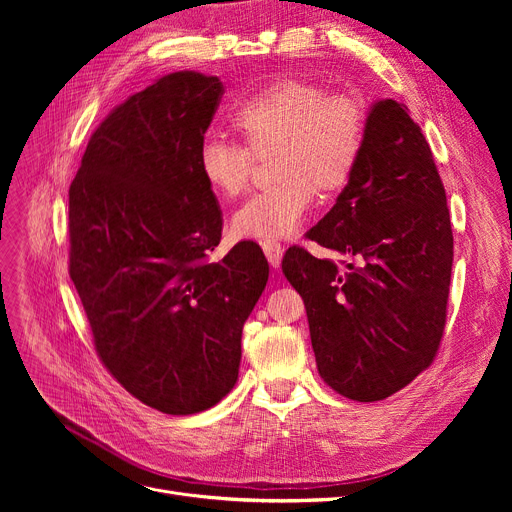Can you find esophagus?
<instances>
[{
	"label": "esophagus",
	"instance_id": "esophagus-1",
	"mask_svg": "<svg viewBox=\"0 0 512 512\" xmlns=\"http://www.w3.org/2000/svg\"><path fill=\"white\" fill-rule=\"evenodd\" d=\"M261 249L267 257V261H270V265L278 267L282 263V255H284V247L280 245L278 240H263L261 242Z\"/></svg>",
	"mask_w": 512,
	"mask_h": 512
}]
</instances>
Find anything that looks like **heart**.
<instances>
[{"label":"heart","mask_w":512,"mask_h":512,"mask_svg":"<svg viewBox=\"0 0 512 512\" xmlns=\"http://www.w3.org/2000/svg\"><path fill=\"white\" fill-rule=\"evenodd\" d=\"M230 128L242 145L207 139L199 174L211 193L234 199L245 191L253 158L274 151V186L253 195L232 215L240 238L276 240L297 232L315 193L334 197L355 176L365 145L367 114L359 99L328 93L313 80L282 76L240 101Z\"/></svg>","instance_id":"1"}]
</instances>
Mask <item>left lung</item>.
I'll return each instance as SVG.
<instances>
[{
  "label": "left lung",
  "instance_id": "1",
  "mask_svg": "<svg viewBox=\"0 0 512 512\" xmlns=\"http://www.w3.org/2000/svg\"><path fill=\"white\" fill-rule=\"evenodd\" d=\"M307 236L348 259L290 247L282 261L305 301L317 371L346 398L384 400L434 361L452 272L444 184L407 105H371L355 176Z\"/></svg>",
  "mask_w": 512,
  "mask_h": 512
}]
</instances>
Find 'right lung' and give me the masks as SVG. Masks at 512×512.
Listing matches in <instances>:
<instances>
[{"label": "right lung", "instance_id": "add662e5", "mask_svg": "<svg viewBox=\"0 0 512 512\" xmlns=\"http://www.w3.org/2000/svg\"><path fill=\"white\" fill-rule=\"evenodd\" d=\"M224 85L195 70L157 78L91 134L70 184V278L95 351L147 407L211 409L234 388L242 326L270 265L238 242L218 263L222 211L199 149Z\"/></svg>", "mask_w": 512, "mask_h": 512}]
</instances>
